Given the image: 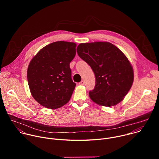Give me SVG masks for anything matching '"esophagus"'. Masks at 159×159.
<instances>
[{
	"label": "esophagus",
	"mask_w": 159,
	"mask_h": 159,
	"mask_svg": "<svg viewBox=\"0 0 159 159\" xmlns=\"http://www.w3.org/2000/svg\"><path fill=\"white\" fill-rule=\"evenodd\" d=\"M79 84H80V85H84V84H85V82H84V80H82V81L79 83Z\"/></svg>",
	"instance_id": "esophagus-1"
}]
</instances>
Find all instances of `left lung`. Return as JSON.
<instances>
[{"label":"left lung","mask_w":159,"mask_h":159,"mask_svg":"<svg viewBox=\"0 0 159 159\" xmlns=\"http://www.w3.org/2000/svg\"><path fill=\"white\" fill-rule=\"evenodd\" d=\"M77 52L95 74L94 89L89 93L91 100L106 107L120 102L134 79L133 67L125 54L112 43L100 41L80 43Z\"/></svg>","instance_id":"1"}]
</instances>
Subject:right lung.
Instances as JSON below:
<instances>
[{
  "label": "right lung",
  "instance_id": "1",
  "mask_svg": "<svg viewBox=\"0 0 159 159\" xmlns=\"http://www.w3.org/2000/svg\"><path fill=\"white\" fill-rule=\"evenodd\" d=\"M76 44L59 41L40 50L28 66L27 78L33 98L43 106L57 109L70 99L76 84L72 80L70 63Z\"/></svg>",
  "mask_w": 159,
  "mask_h": 159
}]
</instances>
